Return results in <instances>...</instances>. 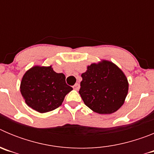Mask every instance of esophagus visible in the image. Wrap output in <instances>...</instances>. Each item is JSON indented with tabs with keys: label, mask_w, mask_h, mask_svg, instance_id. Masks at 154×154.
Masks as SVG:
<instances>
[{
	"label": "esophagus",
	"mask_w": 154,
	"mask_h": 154,
	"mask_svg": "<svg viewBox=\"0 0 154 154\" xmlns=\"http://www.w3.org/2000/svg\"><path fill=\"white\" fill-rule=\"evenodd\" d=\"M73 89H75V90H79V83H75L74 85H73Z\"/></svg>",
	"instance_id": "esophagus-1"
}]
</instances>
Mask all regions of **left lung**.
<instances>
[{"label": "left lung", "mask_w": 154, "mask_h": 154, "mask_svg": "<svg viewBox=\"0 0 154 154\" xmlns=\"http://www.w3.org/2000/svg\"><path fill=\"white\" fill-rule=\"evenodd\" d=\"M82 78L79 92L84 103L94 112L110 114L122 106L129 85L116 65L108 61L92 64Z\"/></svg>", "instance_id": "8db88e82"}]
</instances>
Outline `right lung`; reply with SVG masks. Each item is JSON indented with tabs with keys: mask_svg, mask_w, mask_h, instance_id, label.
Wrapping results in <instances>:
<instances>
[{
	"mask_svg": "<svg viewBox=\"0 0 154 154\" xmlns=\"http://www.w3.org/2000/svg\"><path fill=\"white\" fill-rule=\"evenodd\" d=\"M72 88L65 82L63 73H56L49 67L35 66L26 72L21 82V92L31 108L47 112L62 105Z\"/></svg>",
	"mask_w": 154,
	"mask_h": 154,
	"instance_id": "add662e5",
	"label": "right lung"
}]
</instances>
